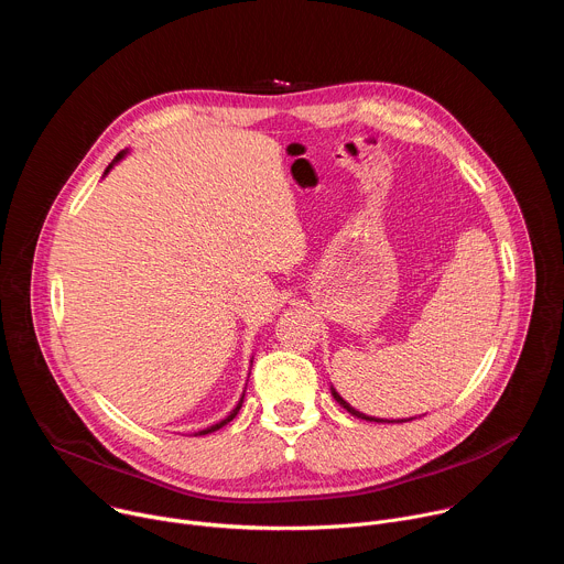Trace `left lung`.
Listing matches in <instances>:
<instances>
[{"label":"left lung","instance_id":"8db88e82","mask_svg":"<svg viewBox=\"0 0 564 564\" xmlns=\"http://www.w3.org/2000/svg\"><path fill=\"white\" fill-rule=\"evenodd\" d=\"M330 390H333V397L339 401V406H344L350 415H355V417H359V420H366V422H377V424H386V422H388V424H392V420H377V417H370V415H364V413L355 411V409L348 404V401H346V399H344L335 388H330ZM411 420H413V417H411ZM401 422H409V420H397V424H401Z\"/></svg>","mask_w":564,"mask_h":564}]
</instances>
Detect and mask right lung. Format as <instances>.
I'll list each match as a JSON object with an SVG mask.
<instances>
[{
  "label": "right lung",
  "instance_id": "add662e5",
  "mask_svg": "<svg viewBox=\"0 0 564 564\" xmlns=\"http://www.w3.org/2000/svg\"><path fill=\"white\" fill-rule=\"evenodd\" d=\"M127 153H129V149H124V151H120V153H118V155H116V158H113V160H111V165H109V167H107V170H105V176H107V174H109V172H111V167H113V165H116V163H118V160H122V158H124V155H127ZM243 397H246V392H243ZM243 397H240V399H238V404H236V406H234V411H231V413H229V415H227V417H225V420H220V422H218V424H212V426H209V429H203V431H198V433H194V437H198V435H207V433H214V431H218V429H223V426H225V424H227V422H231V420H234V417H236V415H238V411H240V406H243Z\"/></svg>",
  "mask_w": 564,
  "mask_h": 564
}]
</instances>
